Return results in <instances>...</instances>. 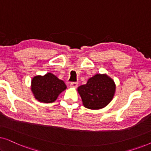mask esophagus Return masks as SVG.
I'll return each instance as SVG.
<instances>
[{
	"label": "esophagus",
	"instance_id": "obj_1",
	"mask_svg": "<svg viewBox=\"0 0 151 151\" xmlns=\"http://www.w3.org/2000/svg\"><path fill=\"white\" fill-rule=\"evenodd\" d=\"M78 83L76 82H71V84H70V86H71V87H73V88H76L78 86Z\"/></svg>",
	"mask_w": 151,
	"mask_h": 151
}]
</instances>
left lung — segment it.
<instances>
[{"label":"left lung","mask_w":151,"mask_h":151,"mask_svg":"<svg viewBox=\"0 0 151 151\" xmlns=\"http://www.w3.org/2000/svg\"><path fill=\"white\" fill-rule=\"evenodd\" d=\"M78 91L86 108L97 110L109 104L115 91L113 80L106 74H96L80 86Z\"/></svg>","instance_id":"obj_1"}]
</instances>
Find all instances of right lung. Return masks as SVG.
I'll use <instances>...</instances> for the list:
<instances>
[{"label": "right lung", "instance_id": "1", "mask_svg": "<svg viewBox=\"0 0 151 151\" xmlns=\"http://www.w3.org/2000/svg\"><path fill=\"white\" fill-rule=\"evenodd\" d=\"M66 88L65 82L51 73L35 76L32 81V91L35 98L44 103L54 102Z\"/></svg>", "mask_w": 151, "mask_h": 151}]
</instances>
